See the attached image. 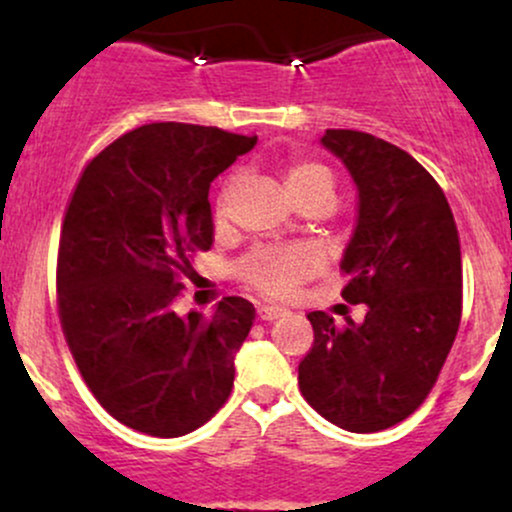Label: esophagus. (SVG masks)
Listing matches in <instances>:
<instances>
[{
  "label": "esophagus",
  "mask_w": 512,
  "mask_h": 512,
  "mask_svg": "<svg viewBox=\"0 0 512 512\" xmlns=\"http://www.w3.org/2000/svg\"><path fill=\"white\" fill-rule=\"evenodd\" d=\"M281 315H286V308H281V305H260L257 308V317L260 320H276Z\"/></svg>",
  "instance_id": "34e87169"
}]
</instances>
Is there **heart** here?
Instances as JSON below:
<instances>
[{
    "instance_id": "1",
    "label": "heart",
    "mask_w": 512,
    "mask_h": 512,
    "mask_svg": "<svg viewBox=\"0 0 512 512\" xmlns=\"http://www.w3.org/2000/svg\"><path fill=\"white\" fill-rule=\"evenodd\" d=\"M286 187L298 204L308 199H332L334 173L325 163L296 156L284 168ZM226 195L219 199L223 211ZM322 255L313 245H260L252 248L240 262V274L267 293H289L298 281L315 274Z\"/></svg>"
}]
</instances>
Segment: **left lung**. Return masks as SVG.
I'll list each match as a JSON object with an SVG mask.
<instances>
[{
  "label": "left lung",
  "instance_id": "1",
  "mask_svg": "<svg viewBox=\"0 0 512 512\" xmlns=\"http://www.w3.org/2000/svg\"><path fill=\"white\" fill-rule=\"evenodd\" d=\"M320 144L342 158L358 192L342 257L346 303H366L344 330L308 315L315 342L298 366L305 402L334 426L375 433L404 421L436 385L462 317V257L448 199L407 151L354 129Z\"/></svg>",
  "mask_w": 512,
  "mask_h": 512
}]
</instances>
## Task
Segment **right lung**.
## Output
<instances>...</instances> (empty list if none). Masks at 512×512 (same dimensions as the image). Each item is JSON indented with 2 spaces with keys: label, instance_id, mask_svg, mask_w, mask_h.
Segmentation results:
<instances>
[{
  "label": "right lung",
  "instance_id": "1",
  "mask_svg": "<svg viewBox=\"0 0 512 512\" xmlns=\"http://www.w3.org/2000/svg\"><path fill=\"white\" fill-rule=\"evenodd\" d=\"M257 137L154 122L88 163L62 223L57 305L88 390L120 424L178 438L231 395L255 308L228 296L178 315L190 255L214 243L209 187Z\"/></svg>",
  "mask_w": 512,
  "mask_h": 512
}]
</instances>
